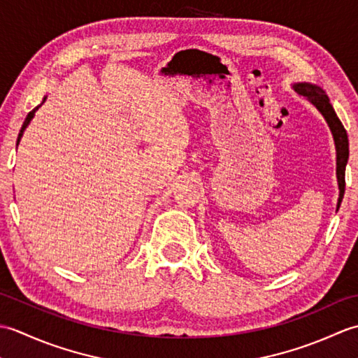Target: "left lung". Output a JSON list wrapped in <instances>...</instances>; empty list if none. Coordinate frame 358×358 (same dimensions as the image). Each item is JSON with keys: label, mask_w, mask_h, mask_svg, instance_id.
Returning <instances> with one entry per match:
<instances>
[{"label": "left lung", "mask_w": 358, "mask_h": 358, "mask_svg": "<svg viewBox=\"0 0 358 358\" xmlns=\"http://www.w3.org/2000/svg\"><path fill=\"white\" fill-rule=\"evenodd\" d=\"M292 87L296 94L305 96L310 104L315 106L317 110L324 117L326 123H328L332 132L334 143H336V150H337V181H338V189H340L338 203H337V209H338L345 195V185H346L345 171H346V164L349 158V141H348L346 129L343 127V124H341V121L338 120L336 110H334L328 95L324 94V90L322 87L310 85V83H295Z\"/></svg>", "instance_id": "left-lung-1"}]
</instances>
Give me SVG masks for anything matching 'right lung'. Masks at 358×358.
I'll list each match as a JSON object with an SVG mask.
<instances>
[{
  "label": "right lung",
  "mask_w": 358,
  "mask_h": 358,
  "mask_svg": "<svg viewBox=\"0 0 358 358\" xmlns=\"http://www.w3.org/2000/svg\"><path fill=\"white\" fill-rule=\"evenodd\" d=\"M43 101H45V96H44V100ZM38 108H40V106H38ZM38 108H35L34 110H30L29 113H27V117H26V120H24V123H22V127H21V131H20V134H18V140H17V146H18V143H20V140H21V136H22V134H24V131H26V127H27V124L30 123V120L34 118V115H35V112L38 110Z\"/></svg>",
  "instance_id": "1"
}]
</instances>
